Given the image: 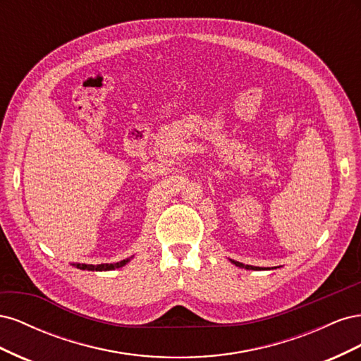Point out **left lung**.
<instances>
[{"instance_id": "8db88e82", "label": "left lung", "mask_w": 361, "mask_h": 361, "mask_svg": "<svg viewBox=\"0 0 361 361\" xmlns=\"http://www.w3.org/2000/svg\"><path fill=\"white\" fill-rule=\"evenodd\" d=\"M232 262L233 265H236V267H239V268H245V269H262V268H259V267H251V265H244V264H241V262H236V260H232V259H228Z\"/></svg>"}]
</instances>
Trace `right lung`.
Returning a JSON list of instances; mask_svg holds the SVG:
<instances>
[{
  "label": "right lung",
  "mask_w": 361,
  "mask_h": 361,
  "mask_svg": "<svg viewBox=\"0 0 361 361\" xmlns=\"http://www.w3.org/2000/svg\"><path fill=\"white\" fill-rule=\"evenodd\" d=\"M133 257H128L117 262V264H101V265H85V264H72L73 267H76L78 269H87V271H113L116 268H122L125 267L128 262Z\"/></svg>",
  "instance_id": "right-lung-1"
}]
</instances>
